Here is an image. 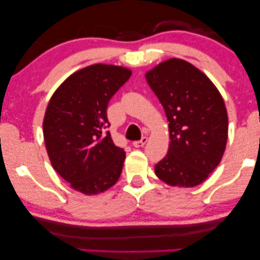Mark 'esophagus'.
<instances>
[{
	"mask_svg": "<svg viewBox=\"0 0 260 260\" xmlns=\"http://www.w3.org/2000/svg\"><path fill=\"white\" fill-rule=\"evenodd\" d=\"M147 142H148V137H142L141 141H135L133 145L135 148H142L143 145L147 144Z\"/></svg>",
	"mask_w": 260,
	"mask_h": 260,
	"instance_id": "esophagus-1",
	"label": "esophagus"
}]
</instances>
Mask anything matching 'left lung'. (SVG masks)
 I'll list each match as a JSON object with an SVG mask.
<instances>
[{"label":"left lung","instance_id":"8db88e82","mask_svg":"<svg viewBox=\"0 0 260 260\" xmlns=\"http://www.w3.org/2000/svg\"><path fill=\"white\" fill-rule=\"evenodd\" d=\"M169 122V148L155 166L159 180L190 188L221 161L229 137L225 102L212 80L190 62L172 58L145 72Z\"/></svg>","mask_w":260,"mask_h":260}]
</instances>
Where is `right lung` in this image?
Segmentation results:
<instances>
[{"label":"right lung","instance_id":"1","mask_svg":"<svg viewBox=\"0 0 260 260\" xmlns=\"http://www.w3.org/2000/svg\"><path fill=\"white\" fill-rule=\"evenodd\" d=\"M131 74L126 67L94 63L66 78L49 99L42 123L46 150L73 190L97 195L119 179L125 152L105 131L106 109Z\"/></svg>","mask_w":260,"mask_h":260}]
</instances>
